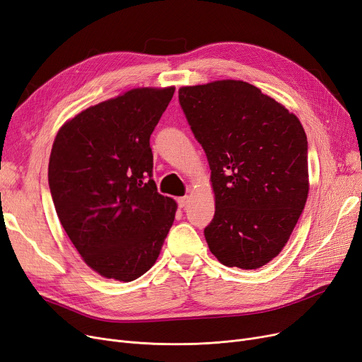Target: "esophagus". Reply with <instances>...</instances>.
<instances>
[{
  "label": "esophagus",
  "instance_id": "obj_1",
  "mask_svg": "<svg viewBox=\"0 0 362 362\" xmlns=\"http://www.w3.org/2000/svg\"><path fill=\"white\" fill-rule=\"evenodd\" d=\"M177 203H179V207H180V209H185L186 206H188V203H189V197H188V195L180 197V198L177 199Z\"/></svg>",
  "mask_w": 362,
  "mask_h": 362
}]
</instances>
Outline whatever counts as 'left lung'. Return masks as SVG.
Returning a JSON list of instances; mask_svg holds the SVG:
<instances>
[{
  "mask_svg": "<svg viewBox=\"0 0 362 362\" xmlns=\"http://www.w3.org/2000/svg\"><path fill=\"white\" fill-rule=\"evenodd\" d=\"M179 103L211 170L209 249L226 267L259 269L285 247L307 202L304 128L242 80L183 86Z\"/></svg>",
  "mask_w": 362,
  "mask_h": 362,
  "instance_id": "left-lung-1",
  "label": "left lung"
}]
</instances>
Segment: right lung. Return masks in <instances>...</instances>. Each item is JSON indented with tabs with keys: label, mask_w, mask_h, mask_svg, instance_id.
Instances as JSON below:
<instances>
[{
	"label": "right lung",
	"mask_w": 362,
	"mask_h": 362,
	"mask_svg": "<svg viewBox=\"0 0 362 362\" xmlns=\"http://www.w3.org/2000/svg\"><path fill=\"white\" fill-rule=\"evenodd\" d=\"M174 88H137L92 105L58 131L49 188L62 228L103 277L131 282L159 257L177 204L152 179L151 134Z\"/></svg>",
	"instance_id": "right-lung-1"
}]
</instances>
